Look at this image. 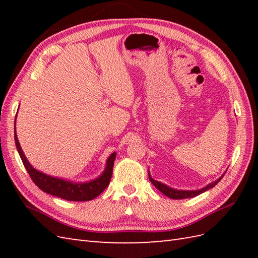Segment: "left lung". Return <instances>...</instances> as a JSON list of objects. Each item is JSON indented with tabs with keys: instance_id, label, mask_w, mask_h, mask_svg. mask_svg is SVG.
I'll return each mask as SVG.
<instances>
[{
	"instance_id": "8db88e82",
	"label": "left lung",
	"mask_w": 258,
	"mask_h": 258,
	"mask_svg": "<svg viewBox=\"0 0 258 258\" xmlns=\"http://www.w3.org/2000/svg\"><path fill=\"white\" fill-rule=\"evenodd\" d=\"M149 177H150V180L152 182V184L154 185L155 187L165 196L169 197V199H172V200H183V199H190V197H195L197 195L204 193V191H206L207 189L214 187V186H215L218 182H220L223 176L218 178L217 180H215V182L208 184L206 187L199 189V190H178V189H174V188L168 187V186L164 185L160 182H157V180H155V179H153L150 174H149Z\"/></svg>"
}]
</instances>
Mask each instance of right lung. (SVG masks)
Returning a JSON list of instances; mask_svg holds the SVG:
<instances>
[{
    "label": "right lung",
    "mask_w": 258,
    "mask_h": 258,
    "mask_svg": "<svg viewBox=\"0 0 258 258\" xmlns=\"http://www.w3.org/2000/svg\"><path fill=\"white\" fill-rule=\"evenodd\" d=\"M14 140L21 160L23 162V165L26 168L27 173L30 174L32 180L38 188L45 191L47 194L73 202L91 201L100 195L109 184V180H111L113 174L114 160L115 156H116L115 153H112L111 156L108 157L105 171H104L100 177L87 183H71L61 178L48 176V175L33 168L29 161L26 160L25 155L23 154V151L21 149L16 133L14 134Z\"/></svg>",
    "instance_id": "1"
}]
</instances>
